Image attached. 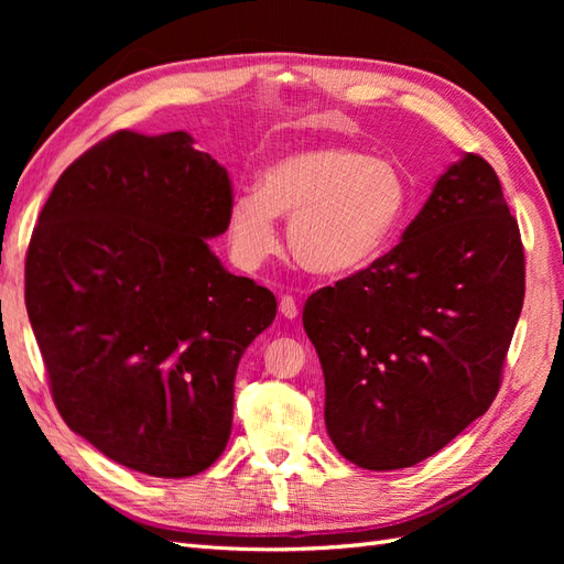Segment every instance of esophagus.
I'll use <instances>...</instances> for the list:
<instances>
[{"mask_svg":"<svg viewBox=\"0 0 564 564\" xmlns=\"http://www.w3.org/2000/svg\"><path fill=\"white\" fill-rule=\"evenodd\" d=\"M279 313H281L285 319H295V317H297V303H295L293 295H283V297H281Z\"/></svg>","mask_w":564,"mask_h":564,"instance_id":"34e87169","label":"esophagus"}]
</instances>
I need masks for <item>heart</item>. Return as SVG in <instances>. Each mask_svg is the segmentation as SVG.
<instances>
[{
	"label": "heart",
	"instance_id": "b5f03b06",
	"mask_svg": "<svg viewBox=\"0 0 564 564\" xmlns=\"http://www.w3.org/2000/svg\"><path fill=\"white\" fill-rule=\"evenodd\" d=\"M412 186L402 166L349 145L283 154L245 188L227 213V239L239 267L257 269L279 251V215L291 218L293 259L322 279L373 267L410 220Z\"/></svg>",
	"mask_w": 564,
	"mask_h": 564
}]
</instances>
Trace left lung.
Here are the masks:
<instances>
[{
	"label": "left lung",
	"instance_id": "8db88e82",
	"mask_svg": "<svg viewBox=\"0 0 564 564\" xmlns=\"http://www.w3.org/2000/svg\"><path fill=\"white\" fill-rule=\"evenodd\" d=\"M517 218L482 158L438 176L402 242L307 297L325 373V424L346 460L400 470L482 416L523 307Z\"/></svg>",
	"mask_w": 564,
	"mask_h": 564
}]
</instances>
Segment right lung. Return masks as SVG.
I'll list each match as a JSON object with an SVG mask.
<instances>
[{
    "label": "right lung",
    "mask_w": 564,
    "mask_h": 564,
    "mask_svg": "<svg viewBox=\"0 0 564 564\" xmlns=\"http://www.w3.org/2000/svg\"><path fill=\"white\" fill-rule=\"evenodd\" d=\"M227 170L184 130H118L57 178L26 257V310L65 424L106 458L191 477L232 431L235 376L275 297L206 239Z\"/></svg>",
    "instance_id": "1"
}]
</instances>
